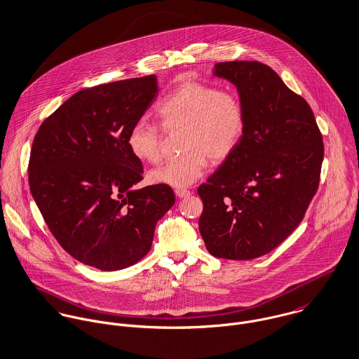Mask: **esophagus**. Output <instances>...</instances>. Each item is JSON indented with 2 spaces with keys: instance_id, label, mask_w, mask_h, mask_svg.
Instances as JSON below:
<instances>
[{
  "instance_id": "esophagus-1",
  "label": "esophagus",
  "mask_w": 359,
  "mask_h": 359,
  "mask_svg": "<svg viewBox=\"0 0 359 359\" xmlns=\"http://www.w3.org/2000/svg\"><path fill=\"white\" fill-rule=\"evenodd\" d=\"M175 195L178 198H187V196L191 195V192L188 189H175Z\"/></svg>"
}]
</instances>
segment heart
Listing matches in <instances>:
<instances>
[{
    "label": "heart",
    "mask_w": 359,
    "mask_h": 359,
    "mask_svg": "<svg viewBox=\"0 0 359 359\" xmlns=\"http://www.w3.org/2000/svg\"><path fill=\"white\" fill-rule=\"evenodd\" d=\"M164 127H184V154L168 158L149 171L152 184L185 188L199 180L207 168V156L214 161L228 158L245 133V107L232 91H221L198 81L184 83L157 106ZM127 147L137 158L156 163L160 158V130L147 120L133 124Z\"/></svg>",
    "instance_id": "1"
}]
</instances>
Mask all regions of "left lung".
<instances>
[{
  "mask_svg": "<svg viewBox=\"0 0 359 359\" xmlns=\"http://www.w3.org/2000/svg\"><path fill=\"white\" fill-rule=\"evenodd\" d=\"M212 74L236 87L246 121L238 148L198 189L199 231L210 255L252 259L303 221L319 185L322 134L307 101L269 66L221 62Z\"/></svg>",
  "mask_w": 359,
  "mask_h": 359,
  "instance_id": "left-lung-1",
  "label": "left lung"
}]
</instances>
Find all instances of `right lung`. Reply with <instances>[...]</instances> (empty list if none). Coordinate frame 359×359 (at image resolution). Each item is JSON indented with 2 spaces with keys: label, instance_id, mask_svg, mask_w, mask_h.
<instances>
[{
  "label": "right lung",
  "instance_id": "1",
  "mask_svg": "<svg viewBox=\"0 0 359 359\" xmlns=\"http://www.w3.org/2000/svg\"><path fill=\"white\" fill-rule=\"evenodd\" d=\"M157 90L154 74L81 90L33 141L29 185L44 221L70 256L101 271L147 256L157 221L175 203L168 185L134 188L144 168L127 147Z\"/></svg>",
  "mask_w": 359,
  "mask_h": 359
}]
</instances>
